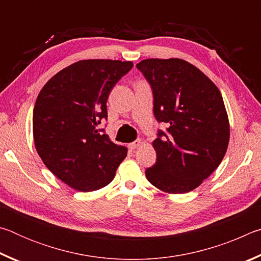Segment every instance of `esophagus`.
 <instances>
[{"label":"esophagus","instance_id":"1","mask_svg":"<svg viewBox=\"0 0 261 261\" xmlns=\"http://www.w3.org/2000/svg\"><path fill=\"white\" fill-rule=\"evenodd\" d=\"M140 144H141V140H140V139H137V140L134 141V143H130V144H129V148L132 149V151H134V149L138 148V147L140 146Z\"/></svg>","mask_w":261,"mask_h":261}]
</instances>
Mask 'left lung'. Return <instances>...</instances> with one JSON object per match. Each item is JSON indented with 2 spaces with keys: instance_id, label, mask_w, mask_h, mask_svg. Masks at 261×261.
<instances>
[{
  "instance_id": "8db88e82",
  "label": "left lung",
  "mask_w": 261,
  "mask_h": 261,
  "mask_svg": "<svg viewBox=\"0 0 261 261\" xmlns=\"http://www.w3.org/2000/svg\"><path fill=\"white\" fill-rule=\"evenodd\" d=\"M136 67L152 88L154 117L168 126L153 141L156 161L145 170L146 178L168 193L192 191L227 152L230 129L222 95L184 60L148 59Z\"/></svg>"
}]
</instances>
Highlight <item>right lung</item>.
<instances>
[{"label": "right lung", "instance_id": "obj_1", "mask_svg": "<svg viewBox=\"0 0 261 261\" xmlns=\"http://www.w3.org/2000/svg\"><path fill=\"white\" fill-rule=\"evenodd\" d=\"M132 62L84 60L47 82L33 109V137L41 160L74 190L90 192L112 182L126 156L99 129L107 120V100Z\"/></svg>", "mask_w": 261, "mask_h": 261}]
</instances>
